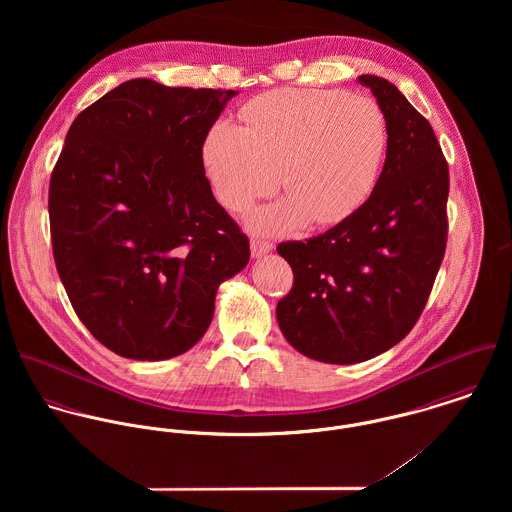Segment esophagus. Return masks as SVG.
I'll return each instance as SVG.
<instances>
[{
  "mask_svg": "<svg viewBox=\"0 0 512 512\" xmlns=\"http://www.w3.org/2000/svg\"><path fill=\"white\" fill-rule=\"evenodd\" d=\"M272 248H274V244L270 240H262V238H252L250 240V250H252V256H256V258L268 254Z\"/></svg>",
  "mask_w": 512,
  "mask_h": 512,
  "instance_id": "obj_1",
  "label": "esophagus"
}]
</instances>
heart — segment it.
<instances>
[{
    "label": "heart",
    "mask_w": 512,
    "mask_h": 512,
    "mask_svg": "<svg viewBox=\"0 0 512 512\" xmlns=\"http://www.w3.org/2000/svg\"><path fill=\"white\" fill-rule=\"evenodd\" d=\"M240 118L242 128L226 120L209 128L201 159L220 203L236 213L282 185L290 199L256 211L254 228L337 224L370 197L388 147V120L376 100L284 88L250 100Z\"/></svg>",
    "instance_id": "b5f03b06"
}]
</instances>
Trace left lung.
<instances>
[{"instance_id":"1","label":"left lung","mask_w":512,"mask_h":512,"mask_svg":"<svg viewBox=\"0 0 512 512\" xmlns=\"http://www.w3.org/2000/svg\"><path fill=\"white\" fill-rule=\"evenodd\" d=\"M359 82L388 120L382 173L351 217L278 244L293 272L280 329L301 355L331 365L368 361L412 331L447 244L449 169L430 122L386 78Z\"/></svg>"}]
</instances>
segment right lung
<instances>
[{
	"mask_svg": "<svg viewBox=\"0 0 512 512\" xmlns=\"http://www.w3.org/2000/svg\"><path fill=\"white\" fill-rule=\"evenodd\" d=\"M236 90L134 78L84 108L49 183L57 272L96 341L163 361L209 329L220 284L250 258L201 147Z\"/></svg>",
	"mask_w": 512,
	"mask_h": 512,
	"instance_id": "obj_1",
	"label": "right lung"
}]
</instances>
